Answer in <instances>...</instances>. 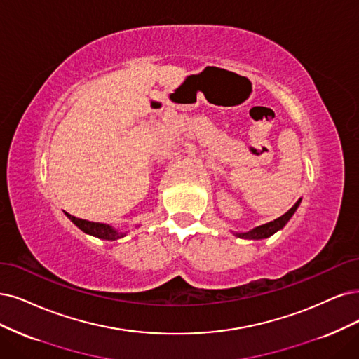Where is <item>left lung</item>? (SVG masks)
I'll return each mask as SVG.
<instances>
[{
  "mask_svg": "<svg viewBox=\"0 0 359 359\" xmlns=\"http://www.w3.org/2000/svg\"><path fill=\"white\" fill-rule=\"evenodd\" d=\"M300 201L299 200L293 207H291L285 215H283L281 217L275 219L273 222H269V223H264V224H260V226L251 229L248 232H233L235 236L238 238H244V240H264V238H269L272 236L275 232L281 231L285 224L288 223V220L293 217V215L296 213V210L299 208L300 205Z\"/></svg>",
  "mask_w": 359,
  "mask_h": 359,
  "instance_id": "left-lung-1",
  "label": "left lung"
}]
</instances>
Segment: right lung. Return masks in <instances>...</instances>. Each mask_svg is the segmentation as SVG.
<instances>
[{"instance_id":"right-lung-1","label":"right lung","mask_w":359,"mask_h":359,"mask_svg":"<svg viewBox=\"0 0 359 359\" xmlns=\"http://www.w3.org/2000/svg\"><path fill=\"white\" fill-rule=\"evenodd\" d=\"M65 215L68 216V219L75 224V226L81 229L84 233L100 238V240L115 241V240H119V238H123V236L127 235V232H119L118 229L112 228L111 224L88 222V220H84V219H78L75 216H71L68 213H65Z\"/></svg>"}]
</instances>
